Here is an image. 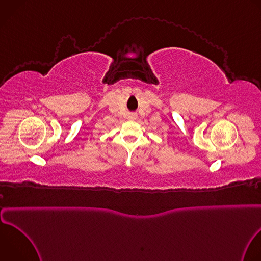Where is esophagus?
I'll list each match as a JSON object with an SVG mask.
<instances>
[{
	"instance_id": "obj_1",
	"label": "esophagus",
	"mask_w": 261,
	"mask_h": 261,
	"mask_svg": "<svg viewBox=\"0 0 261 261\" xmlns=\"http://www.w3.org/2000/svg\"><path fill=\"white\" fill-rule=\"evenodd\" d=\"M136 119H137V115L136 114H130L128 116V120H130V121H134Z\"/></svg>"
}]
</instances>
